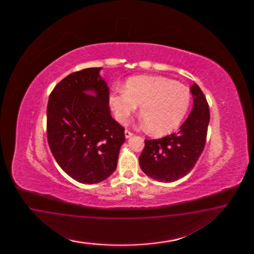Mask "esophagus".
I'll return each instance as SVG.
<instances>
[{"label":"esophagus","mask_w":254,"mask_h":254,"mask_svg":"<svg viewBox=\"0 0 254 254\" xmlns=\"http://www.w3.org/2000/svg\"><path fill=\"white\" fill-rule=\"evenodd\" d=\"M132 135H133V133H131L130 131H128L127 129L125 130V137L126 138H130V137H132Z\"/></svg>","instance_id":"34e87169"}]
</instances>
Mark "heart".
<instances>
[{
  "instance_id": "heart-1",
  "label": "heart",
  "mask_w": 254,
  "mask_h": 254,
  "mask_svg": "<svg viewBox=\"0 0 254 254\" xmlns=\"http://www.w3.org/2000/svg\"><path fill=\"white\" fill-rule=\"evenodd\" d=\"M190 101L187 86L159 75L130 77L122 89L109 96L110 107L120 123H125L139 106L147 131L154 136L175 130L185 119Z\"/></svg>"
}]
</instances>
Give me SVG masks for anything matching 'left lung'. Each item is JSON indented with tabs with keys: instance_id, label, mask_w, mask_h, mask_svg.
<instances>
[{
	"instance_id": "1",
	"label": "left lung",
	"mask_w": 254,
	"mask_h": 254,
	"mask_svg": "<svg viewBox=\"0 0 254 254\" xmlns=\"http://www.w3.org/2000/svg\"><path fill=\"white\" fill-rule=\"evenodd\" d=\"M190 90L192 111L177 133L158 139H145L138 157L141 170L157 182L172 183L185 177L204 150L209 123L208 104L198 85L193 84Z\"/></svg>"
}]
</instances>
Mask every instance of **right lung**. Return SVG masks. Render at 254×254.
Wrapping results in <instances>:
<instances>
[{
  "label": "right lung",
  "mask_w": 254,
  "mask_h": 254,
  "mask_svg": "<svg viewBox=\"0 0 254 254\" xmlns=\"http://www.w3.org/2000/svg\"><path fill=\"white\" fill-rule=\"evenodd\" d=\"M101 68L70 73L55 86L47 104V139L69 177L98 184L116 170L123 127L111 116L109 87Z\"/></svg>",
  "instance_id": "obj_1"
}]
</instances>
